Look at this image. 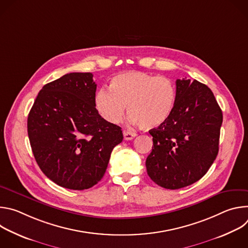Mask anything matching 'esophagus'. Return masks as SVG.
Masks as SVG:
<instances>
[{"label":"esophagus","mask_w":248,"mask_h":248,"mask_svg":"<svg viewBox=\"0 0 248 248\" xmlns=\"http://www.w3.org/2000/svg\"><path fill=\"white\" fill-rule=\"evenodd\" d=\"M136 136V133L128 130H124V138L125 140H132Z\"/></svg>","instance_id":"34e87169"}]
</instances>
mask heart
I'll return each instance as SVG.
<instances>
[{
    "instance_id": "1",
    "label": "heart",
    "mask_w": 248,
    "mask_h": 248,
    "mask_svg": "<svg viewBox=\"0 0 248 248\" xmlns=\"http://www.w3.org/2000/svg\"><path fill=\"white\" fill-rule=\"evenodd\" d=\"M175 99V85L170 78L143 72H125L112 78L110 88L96 92L94 104L99 115L111 124L123 121L127 105L129 121L151 129L169 119Z\"/></svg>"
}]
</instances>
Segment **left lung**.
<instances>
[{
  "mask_svg": "<svg viewBox=\"0 0 248 248\" xmlns=\"http://www.w3.org/2000/svg\"><path fill=\"white\" fill-rule=\"evenodd\" d=\"M176 99L169 119L149 133L152 151L146 159L150 179L167 189L199 181L219 151L222 110L211 89L197 81L176 79Z\"/></svg>",
  "mask_w": 248,
  "mask_h": 248,
  "instance_id": "obj_1",
  "label": "left lung"
}]
</instances>
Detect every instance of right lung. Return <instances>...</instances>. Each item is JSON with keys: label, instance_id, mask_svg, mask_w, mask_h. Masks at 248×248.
I'll list each match as a JSON object with an SVG mask.
<instances>
[{"label": "right lung", "instance_id": "1", "mask_svg": "<svg viewBox=\"0 0 248 248\" xmlns=\"http://www.w3.org/2000/svg\"><path fill=\"white\" fill-rule=\"evenodd\" d=\"M91 73H70L47 83L29 112L27 131L33 155L47 178L74 190L92 187L123 141L119 125L105 121L94 104Z\"/></svg>", "mask_w": 248, "mask_h": 248}]
</instances>
